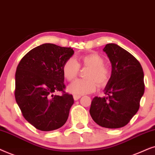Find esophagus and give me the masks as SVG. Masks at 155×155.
<instances>
[{
  "mask_svg": "<svg viewBox=\"0 0 155 155\" xmlns=\"http://www.w3.org/2000/svg\"><path fill=\"white\" fill-rule=\"evenodd\" d=\"M74 99L75 101H77V100H79V99L81 98V96H77V95H74Z\"/></svg>",
  "mask_w": 155,
  "mask_h": 155,
  "instance_id": "obj_1",
  "label": "esophagus"
}]
</instances>
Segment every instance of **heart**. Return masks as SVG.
I'll return each mask as SVG.
<instances>
[{"mask_svg":"<svg viewBox=\"0 0 155 155\" xmlns=\"http://www.w3.org/2000/svg\"><path fill=\"white\" fill-rule=\"evenodd\" d=\"M104 57L97 53H91L80 57L78 61L73 58L68 59L63 64L62 73L67 81H71L79 74V67L88 68L84 79H77L68 87V91L77 96L89 94L99 86H105L110 79L108 67L104 64Z\"/></svg>","mask_w":155,"mask_h":155,"instance_id":"1","label":"heart"}]
</instances>
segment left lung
Segmentation results:
<instances>
[{
	"mask_svg": "<svg viewBox=\"0 0 155 155\" xmlns=\"http://www.w3.org/2000/svg\"><path fill=\"white\" fill-rule=\"evenodd\" d=\"M104 51L112 64V73L104 90L106 96L95 97L89 111L100 126L119 128L139 110L145 92L144 73L139 61L118 45L107 44Z\"/></svg>",
	"mask_w": 155,
	"mask_h": 155,
	"instance_id": "left-lung-1",
	"label": "left lung"
}]
</instances>
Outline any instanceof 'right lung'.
<instances>
[{"instance_id": "1", "label": "right lung", "mask_w": 155, "mask_h": 155, "mask_svg": "<svg viewBox=\"0 0 155 155\" xmlns=\"http://www.w3.org/2000/svg\"><path fill=\"white\" fill-rule=\"evenodd\" d=\"M71 47L46 43L22 57L15 72V98L25 119L41 131L62 127L74 104L65 92L62 67L74 54ZM61 91V96L54 92Z\"/></svg>"}]
</instances>
